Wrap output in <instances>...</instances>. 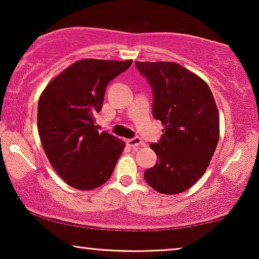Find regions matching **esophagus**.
<instances>
[{"label":"esophagus","mask_w":259,"mask_h":259,"mask_svg":"<svg viewBox=\"0 0 259 259\" xmlns=\"http://www.w3.org/2000/svg\"><path fill=\"white\" fill-rule=\"evenodd\" d=\"M143 144H144L143 140H141L139 137H134V138H132V139H127V145L133 148L140 146V145H143Z\"/></svg>","instance_id":"obj_1"}]
</instances>
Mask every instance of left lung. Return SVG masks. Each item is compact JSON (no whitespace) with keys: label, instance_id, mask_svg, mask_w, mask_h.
Returning a JSON list of instances; mask_svg holds the SVG:
<instances>
[{"label":"left lung","instance_id":"8db88e82","mask_svg":"<svg viewBox=\"0 0 259 259\" xmlns=\"http://www.w3.org/2000/svg\"><path fill=\"white\" fill-rule=\"evenodd\" d=\"M153 94V118L164 126L150 147L158 160L146 183L166 194L184 192L206 171L219 139V113L204 80L176 62H136Z\"/></svg>","mask_w":259,"mask_h":259}]
</instances>
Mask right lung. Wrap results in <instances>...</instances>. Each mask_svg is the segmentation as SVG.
<instances>
[{"instance_id": "right-lung-1", "label": "right lung", "mask_w": 259, "mask_h": 259, "mask_svg": "<svg viewBox=\"0 0 259 259\" xmlns=\"http://www.w3.org/2000/svg\"><path fill=\"white\" fill-rule=\"evenodd\" d=\"M131 65L132 60H80L42 92L38 136L53 167L72 187L97 189L112 176L125 144L99 133L95 114L101 111L109 81Z\"/></svg>"}]
</instances>
